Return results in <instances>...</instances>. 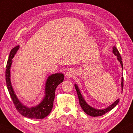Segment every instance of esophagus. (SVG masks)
Returning <instances> with one entry per match:
<instances>
[{"label":"esophagus","mask_w":133,"mask_h":133,"mask_svg":"<svg viewBox=\"0 0 133 133\" xmlns=\"http://www.w3.org/2000/svg\"><path fill=\"white\" fill-rule=\"evenodd\" d=\"M73 71L71 69H68L66 71L65 75H66V76L67 77V78H70V77L73 76Z\"/></svg>","instance_id":"1"}]
</instances>
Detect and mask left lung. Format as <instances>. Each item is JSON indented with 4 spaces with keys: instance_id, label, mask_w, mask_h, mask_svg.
Instances as JSON below:
<instances>
[{
    "instance_id": "obj_1",
    "label": "left lung",
    "mask_w": 133,
    "mask_h": 133,
    "mask_svg": "<svg viewBox=\"0 0 133 133\" xmlns=\"http://www.w3.org/2000/svg\"><path fill=\"white\" fill-rule=\"evenodd\" d=\"M113 53L117 56V60H119V62H120V63L121 64L122 67H123V62L122 61V57L120 56V55L119 54V51H118V50L117 49V48L115 46L113 47ZM121 85L122 88V90L123 91V77L122 78ZM75 88H76L77 93V95H78L79 105H80L82 109H83L84 112H85L87 115H90L91 116H93V117L100 116H102L103 115L105 114L106 113H107L108 112H109V111H110V110H112V109L114 108L119 102V99H117L116 101L113 104L111 105L110 107H108L107 108L104 109H102V110L96 109L92 108L91 107H90V106H89L87 103H86L85 101L84 100V99L83 98V96H82V95L81 94L80 91H79V90L78 89V86H77L76 84H75Z\"/></svg>"
}]
</instances>
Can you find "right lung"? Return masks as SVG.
Wrapping results in <instances>:
<instances>
[{
  "mask_svg": "<svg viewBox=\"0 0 133 133\" xmlns=\"http://www.w3.org/2000/svg\"><path fill=\"white\" fill-rule=\"evenodd\" d=\"M19 49V46L14 47L10 53L7 63L6 70V81L9 92L16 109L21 115L30 119H41L49 114L54 106L55 94L56 88L59 84L62 83L64 79V75L62 73H56L50 76L48 78L45 86V96L43 100L37 107L29 108L21 103L17 98L10 81V67L12 63V59L16 52Z\"/></svg>",
  "mask_w": 133,
  "mask_h": 133,
  "instance_id": "add662e5",
  "label": "right lung"
}]
</instances>
